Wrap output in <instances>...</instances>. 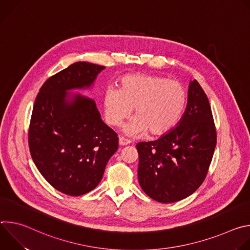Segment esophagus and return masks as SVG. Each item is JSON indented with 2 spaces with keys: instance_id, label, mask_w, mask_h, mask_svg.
I'll return each mask as SVG.
<instances>
[{
  "instance_id": "1",
  "label": "esophagus",
  "mask_w": 250,
  "mask_h": 250,
  "mask_svg": "<svg viewBox=\"0 0 250 250\" xmlns=\"http://www.w3.org/2000/svg\"><path fill=\"white\" fill-rule=\"evenodd\" d=\"M119 142H120V146H127V145L130 144V140H128V139H126V138L121 136V137L119 138Z\"/></svg>"
}]
</instances>
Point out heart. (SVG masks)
<instances>
[{
    "label": "heart",
    "mask_w": 250,
    "mask_h": 250,
    "mask_svg": "<svg viewBox=\"0 0 250 250\" xmlns=\"http://www.w3.org/2000/svg\"><path fill=\"white\" fill-rule=\"evenodd\" d=\"M186 103L187 93L180 82L148 74L124 76L120 89L108 88L103 99L105 122L113 126L120 125L134 109L135 118L125 127L128 135L169 132L179 123Z\"/></svg>",
    "instance_id": "heart-1"
}]
</instances>
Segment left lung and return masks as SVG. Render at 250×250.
I'll list each match as a JSON object with an SVG mask.
<instances>
[{"label": "left lung", "instance_id": "obj_1", "mask_svg": "<svg viewBox=\"0 0 250 250\" xmlns=\"http://www.w3.org/2000/svg\"><path fill=\"white\" fill-rule=\"evenodd\" d=\"M217 145L208 97L191 81L185 113L158 139L138 142V182L151 199L168 204L192 195L204 182Z\"/></svg>", "mask_w": 250, "mask_h": 250}]
</instances>
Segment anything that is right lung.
<instances>
[{
    "instance_id": "obj_1",
    "label": "right lung",
    "mask_w": 250,
    "mask_h": 250,
    "mask_svg": "<svg viewBox=\"0 0 250 250\" xmlns=\"http://www.w3.org/2000/svg\"><path fill=\"white\" fill-rule=\"evenodd\" d=\"M105 67L76 62L48 78L35 99L28 129L32 160L44 179L69 196L97 187L119 147L118 134L101 119L89 89Z\"/></svg>"
}]
</instances>
